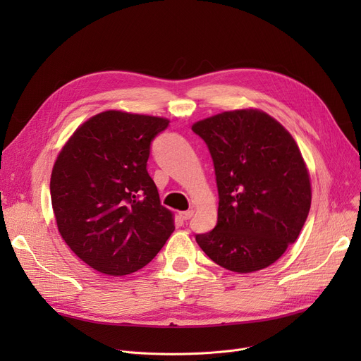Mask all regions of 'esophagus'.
<instances>
[{
  "label": "esophagus",
  "mask_w": 361,
  "mask_h": 361,
  "mask_svg": "<svg viewBox=\"0 0 361 361\" xmlns=\"http://www.w3.org/2000/svg\"><path fill=\"white\" fill-rule=\"evenodd\" d=\"M180 216H181V219H184V221L190 219V218L193 216V211H185V212H180Z\"/></svg>",
  "instance_id": "obj_1"
}]
</instances>
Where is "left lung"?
Returning a JSON list of instances; mask_svg holds the SVG:
<instances>
[{"label": "left lung", "mask_w": 361, "mask_h": 361, "mask_svg": "<svg viewBox=\"0 0 361 361\" xmlns=\"http://www.w3.org/2000/svg\"><path fill=\"white\" fill-rule=\"evenodd\" d=\"M214 161L218 222L196 234L219 267L268 268L293 244L312 203L310 177L293 136L259 109L226 111L193 124Z\"/></svg>", "instance_id": "1"}]
</instances>
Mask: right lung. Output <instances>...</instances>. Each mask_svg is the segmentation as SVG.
Returning <instances> with one entry per match:
<instances>
[{"mask_svg": "<svg viewBox=\"0 0 361 361\" xmlns=\"http://www.w3.org/2000/svg\"><path fill=\"white\" fill-rule=\"evenodd\" d=\"M169 121L105 111L73 133L51 174L59 231L73 253L111 276L136 272L174 231L147 173L150 145Z\"/></svg>", "mask_w": 361, "mask_h": 361, "instance_id": "obj_1", "label": "right lung"}]
</instances>
